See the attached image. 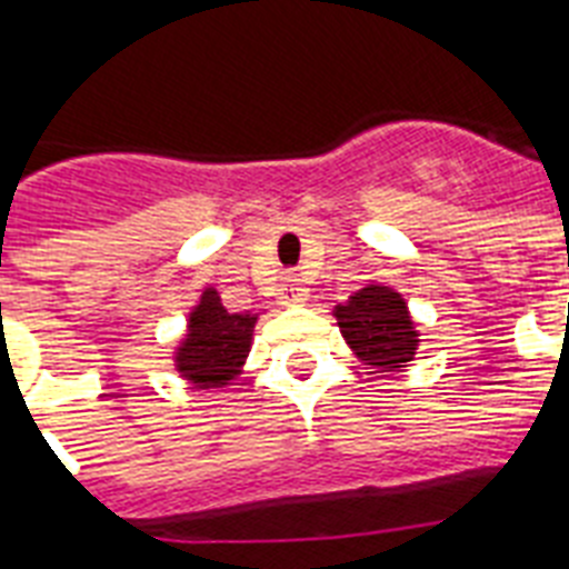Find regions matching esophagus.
<instances>
[{"instance_id":"34e87169","label":"esophagus","mask_w":569,"mask_h":569,"mask_svg":"<svg viewBox=\"0 0 569 569\" xmlns=\"http://www.w3.org/2000/svg\"><path fill=\"white\" fill-rule=\"evenodd\" d=\"M277 301L283 303V307H298V303L307 301V286H303L301 277L286 274L280 289H277Z\"/></svg>"}]
</instances>
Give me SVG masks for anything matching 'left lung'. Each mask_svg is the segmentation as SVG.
Masks as SVG:
<instances>
[{
  "instance_id": "left-lung-1",
  "label": "left lung",
  "mask_w": 569,
  "mask_h": 569,
  "mask_svg": "<svg viewBox=\"0 0 569 569\" xmlns=\"http://www.w3.org/2000/svg\"><path fill=\"white\" fill-rule=\"evenodd\" d=\"M339 330L366 366L392 372L410 363L419 333L413 330L405 298L389 286H366L333 310Z\"/></svg>"
}]
</instances>
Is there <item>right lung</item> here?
Segmentation results:
<instances>
[{
	"mask_svg": "<svg viewBox=\"0 0 569 569\" xmlns=\"http://www.w3.org/2000/svg\"><path fill=\"white\" fill-rule=\"evenodd\" d=\"M257 316L227 312L214 289H206L189 319V337L177 351V369L194 387H223L239 375L250 351Z\"/></svg>",
	"mask_w": 569,
	"mask_h": 569,
	"instance_id": "add662e5",
	"label": "right lung"
}]
</instances>
